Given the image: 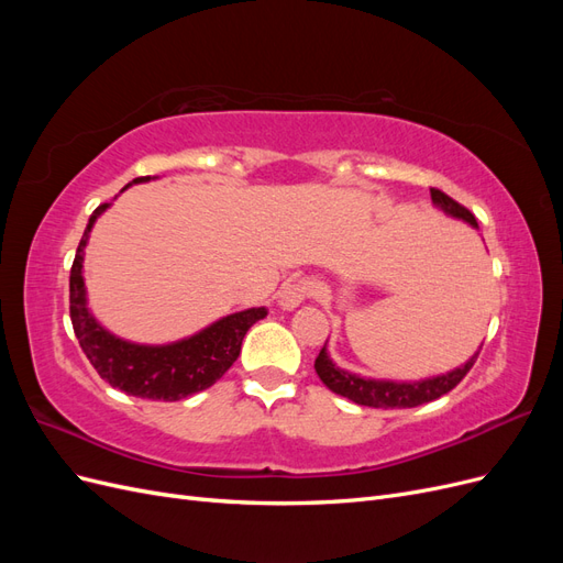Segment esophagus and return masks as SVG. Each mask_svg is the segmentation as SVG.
Listing matches in <instances>:
<instances>
[{"mask_svg":"<svg viewBox=\"0 0 563 563\" xmlns=\"http://www.w3.org/2000/svg\"><path fill=\"white\" fill-rule=\"evenodd\" d=\"M314 294H317V284L310 277H300V279L288 282L282 286V291H279L282 310H294L300 302L312 298Z\"/></svg>","mask_w":563,"mask_h":563,"instance_id":"obj_1","label":"esophagus"}]
</instances>
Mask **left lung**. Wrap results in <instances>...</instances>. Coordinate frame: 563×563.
Returning a JSON list of instances; mask_svg holds the SVG:
<instances>
[{"label": "left lung", "instance_id": "1", "mask_svg": "<svg viewBox=\"0 0 563 563\" xmlns=\"http://www.w3.org/2000/svg\"><path fill=\"white\" fill-rule=\"evenodd\" d=\"M430 195H432V201L437 203V207L444 209L449 216L465 220V223L476 228L474 213H470L463 203H457L446 192L437 190V187H430ZM476 356H479V352H476L465 366L446 373V376H437V378L422 380V383H389V380L360 378V376H354V373L340 371L329 360L327 347H321V352L317 354L314 368H317V376L321 378L323 385L333 389L335 395L347 397L354 404L371 406V408H413V406L428 404V401H434L439 397L449 395V391L467 376L470 368L476 362Z\"/></svg>", "mask_w": 563, "mask_h": 563}]
</instances>
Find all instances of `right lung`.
<instances>
[{
    "label": "right lung",
    "mask_w": 563,
    "mask_h": 563,
    "mask_svg": "<svg viewBox=\"0 0 563 563\" xmlns=\"http://www.w3.org/2000/svg\"><path fill=\"white\" fill-rule=\"evenodd\" d=\"M145 180H150V176H141L133 183ZM106 209L108 203H100L91 213L70 269V319L79 347L100 378L131 397L178 401L211 387L236 362L246 331L263 319L267 310L251 308L223 317L197 335L162 347L133 345L114 338L89 314L81 277L84 246H87L96 218Z\"/></svg>",
    "instance_id": "1"
}]
</instances>
